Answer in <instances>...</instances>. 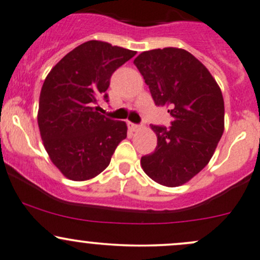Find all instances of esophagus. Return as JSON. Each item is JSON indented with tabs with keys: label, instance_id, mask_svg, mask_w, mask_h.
<instances>
[{
	"label": "esophagus",
	"instance_id": "1",
	"mask_svg": "<svg viewBox=\"0 0 260 260\" xmlns=\"http://www.w3.org/2000/svg\"><path fill=\"white\" fill-rule=\"evenodd\" d=\"M128 128H129L131 131H137V129H139V128H141V125L139 124H136V123H128Z\"/></svg>",
	"mask_w": 260,
	"mask_h": 260
}]
</instances>
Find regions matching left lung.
I'll list each match as a JSON object with an SVG mask.
<instances>
[{
	"label": "left lung",
	"mask_w": 260,
	"mask_h": 260,
	"mask_svg": "<svg viewBox=\"0 0 260 260\" xmlns=\"http://www.w3.org/2000/svg\"><path fill=\"white\" fill-rule=\"evenodd\" d=\"M135 64L155 106H167L171 127L153 125L154 152L141 158L147 176L166 187H178L204 168L224 131L219 86L202 62L182 48L142 52Z\"/></svg>",
	"instance_id": "obj_1"
}]
</instances>
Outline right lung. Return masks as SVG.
Listing matches in <instances>:
<instances>
[{
    "instance_id": "add662e5",
    "label": "right lung",
    "mask_w": 260,
    "mask_h": 260,
    "mask_svg": "<svg viewBox=\"0 0 260 260\" xmlns=\"http://www.w3.org/2000/svg\"><path fill=\"white\" fill-rule=\"evenodd\" d=\"M136 51L88 41L67 53L43 82L38 105L41 138L52 163L64 177L87 180L107 168L127 124L98 113L100 100L117 68Z\"/></svg>"
}]
</instances>
